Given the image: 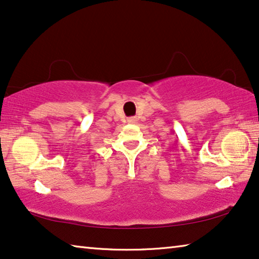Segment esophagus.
<instances>
[{"label": "esophagus", "mask_w": 259, "mask_h": 259, "mask_svg": "<svg viewBox=\"0 0 259 259\" xmlns=\"http://www.w3.org/2000/svg\"><path fill=\"white\" fill-rule=\"evenodd\" d=\"M128 122H129V123H133V124L137 123V117H129Z\"/></svg>", "instance_id": "34e87169"}]
</instances>
